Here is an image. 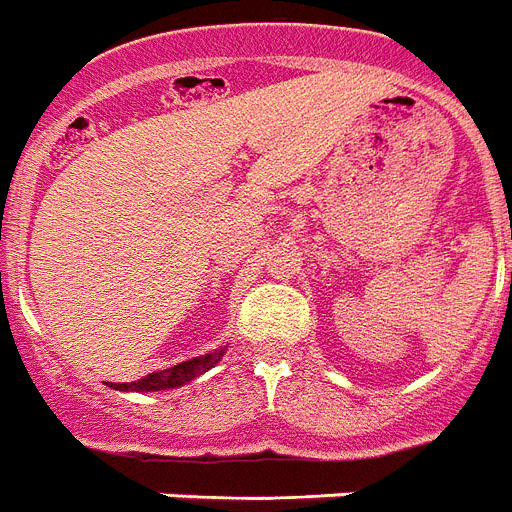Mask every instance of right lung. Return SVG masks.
I'll return each instance as SVG.
<instances>
[{"instance_id": "obj_1", "label": "right lung", "mask_w": 512, "mask_h": 512, "mask_svg": "<svg viewBox=\"0 0 512 512\" xmlns=\"http://www.w3.org/2000/svg\"><path fill=\"white\" fill-rule=\"evenodd\" d=\"M222 355H225V349H214V352H209V355L194 357V360H186V362H178V365H173V368L157 370V373L144 375V378H139V381L111 383V388H116V391H139V393L178 388V386H183V383H189V381H194V378H199V375H204L209 368H214V365L222 360Z\"/></svg>"}]
</instances>
